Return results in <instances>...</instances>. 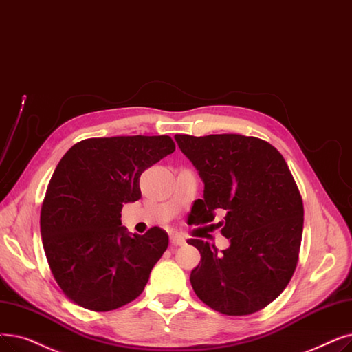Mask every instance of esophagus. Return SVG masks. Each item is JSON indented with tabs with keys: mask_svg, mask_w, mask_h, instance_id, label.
Wrapping results in <instances>:
<instances>
[{
	"mask_svg": "<svg viewBox=\"0 0 352 352\" xmlns=\"http://www.w3.org/2000/svg\"><path fill=\"white\" fill-rule=\"evenodd\" d=\"M171 244H173V246H184L186 239H182L181 236H173L171 237Z\"/></svg>",
	"mask_w": 352,
	"mask_h": 352,
	"instance_id": "obj_1",
	"label": "esophagus"
}]
</instances>
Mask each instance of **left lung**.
I'll return each instance as SVG.
<instances>
[{
	"instance_id": "8db88e82",
	"label": "left lung",
	"mask_w": 352,
	"mask_h": 352,
	"mask_svg": "<svg viewBox=\"0 0 352 352\" xmlns=\"http://www.w3.org/2000/svg\"><path fill=\"white\" fill-rule=\"evenodd\" d=\"M179 149L204 182L190 220L217 223L230 240L226 250L190 239L201 254L190 282L207 307L224 315L263 309L287 286L296 269L303 230V203L280 152L269 142L237 133L175 135Z\"/></svg>"
}]
</instances>
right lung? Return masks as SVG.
I'll list each match as a JSON object with an SVG mask.
<instances>
[{
  "mask_svg": "<svg viewBox=\"0 0 352 352\" xmlns=\"http://www.w3.org/2000/svg\"><path fill=\"white\" fill-rule=\"evenodd\" d=\"M174 151L168 135L112 136L83 140L60 160L40 228L50 270L72 302L106 312L142 294L168 234L152 227L144 236H129L120 211L141 198V174Z\"/></svg>",
  "mask_w": 352,
  "mask_h": 352,
  "instance_id": "right-lung-1",
  "label": "right lung"
}]
</instances>
